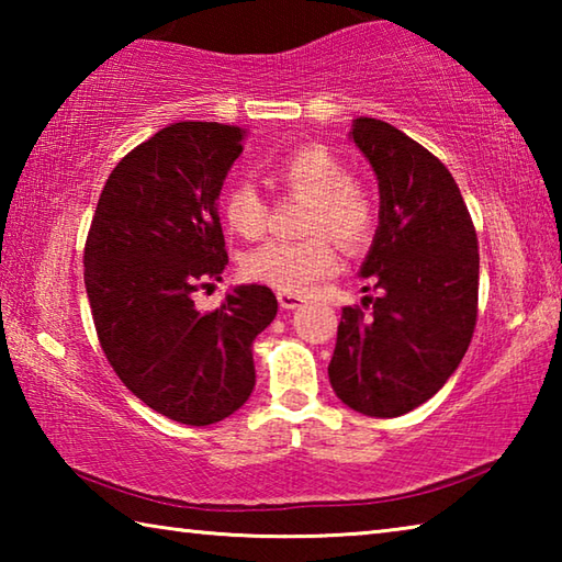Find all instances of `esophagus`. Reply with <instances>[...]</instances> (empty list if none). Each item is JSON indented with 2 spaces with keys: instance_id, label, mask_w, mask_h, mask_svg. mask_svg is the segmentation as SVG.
I'll return each instance as SVG.
<instances>
[{
  "instance_id": "1",
  "label": "esophagus",
  "mask_w": 562,
  "mask_h": 562,
  "mask_svg": "<svg viewBox=\"0 0 562 562\" xmlns=\"http://www.w3.org/2000/svg\"><path fill=\"white\" fill-rule=\"evenodd\" d=\"M278 302H280V307L282 310H294V307H300V304L304 302L300 294H290V292H280L278 294Z\"/></svg>"
}]
</instances>
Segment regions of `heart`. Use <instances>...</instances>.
I'll use <instances>...</instances> for the list:
<instances>
[{"instance_id": "b5f03b06", "label": "heart", "mask_w": 562, "mask_h": 562, "mask_svg": "<svg viewBox=\"0 0 562 562\" xmlns=\"http://www.w3.org/2000/svg\"><path fill=\"white\" fill-rule=\"evenodd\" d=\"M272 180L288 195L307 201L302 215L307 237L255 247L243 258L240 270L247 280L272 290L304 294L337 270L335 240L347 252L364 250L376 231L379 205L372 190L349 178L345 160L317 144L284 154L272 168ZM268 215L270 207L258 188L237 183L225 190L223 217L235 235L258 240L268 227Z\"/></svg>"}]
</instances>
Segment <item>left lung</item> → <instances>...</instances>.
I'll return each instance as SVG.
<instances>
[{"mask_svg":"<svg viewBox=\"0 0 562 562\" xmlns=\"http://www.w3.org/2000/svg\"><path fill=\"white\" fill-rule=\"evenodd\" d=\"M351 138L379 180V227L361 265L379 297L341 310L329 382L355 412L392 418L429 402L471 345L479 237L449 168L414 138L367 116Z\"/></svg>","mask_w":562,"mask_h":562,"instance_id":"8db88e82","label":"left lung"}]
</instances>
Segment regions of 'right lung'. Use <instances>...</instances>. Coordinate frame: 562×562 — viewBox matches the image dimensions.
<instances>
[{"mask_svg":"<svg viewBox=\"0 0 562 562\" xmlns=\"http://www.w3.org/2000/svg\"><path fill=\"white\" fill-rule=\"evenodd\" d=\"M243 133L183 121L133 148L111 170L83 247L93 327L113 372L188 426L223 422L247 402L252 341L278 315L265 284H240L213 312L193 300L227 265L217 195Z\"/></svg>","mask_w":562,"mask_h":562,"instance_id":"obj_1","label":"right lung"}]
</instances>
